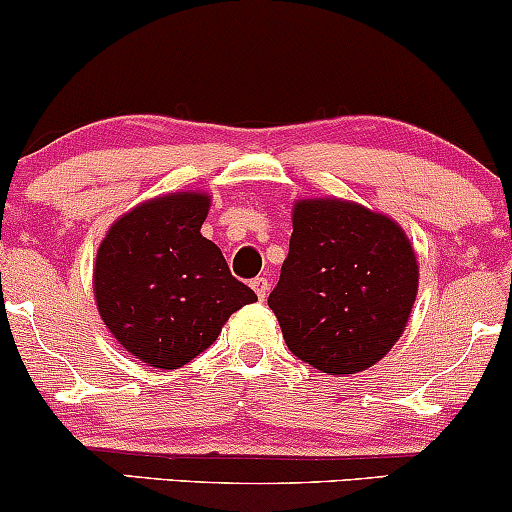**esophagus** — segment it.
<instances>
[{"label": "esophagus", "mask_w": 512, "mask_h": 512, "mask_svg": "<svg viewBox=\"0 0 512 512\" xmlns=\"http://www.w3.org/2000/svg\"><path fill=\"white\" fill-rule=\"evenodd\" d=\"M252 291L257 293V298H260V301H267V296H269V281L264 279V276H257V279H252Z\"/></svg>", "instance_id": "34e87169"}]
</instances>
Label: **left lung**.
Masks as SVG:
<instances>
[{
  "instance_id": "left-lung-1",
  "label": "left lung",
  "mask_w": 512,
  "mask_h": 512,
  "mask_svg": "<svg viewBox=\"0 0 512 512\" xmlns=\"http://www.w3.org/2000/svg\"><path fill=\"white\" fill-rule=\"evenodd\" d=\"M269 308L286 346L330 375L361 373L407 330L419 262L395 219L337 197L296 199Z\"/></svg>"
}]
</instances>
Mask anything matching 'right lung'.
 I'll use <instances>...</instances> for the list:
<instances>
[{
	"instance_id": "add662e5",
	"label": "right lung",
	"mask_w": 512,
	"mask_h": 512,
	"mask_svg": "<svg viewBox=\"0 0 512 512\" xmlns=\"http://www.w3.org/2000/svg\"><path fill=\"white\" fill-rule=\"evenodd\" d=\"M209 207L207 192L195 190L146 199L98 245V313L122 349L146 366H185L216 342L228 317L257 301L199 233Z\"/></svg>"
}]
</instances>
